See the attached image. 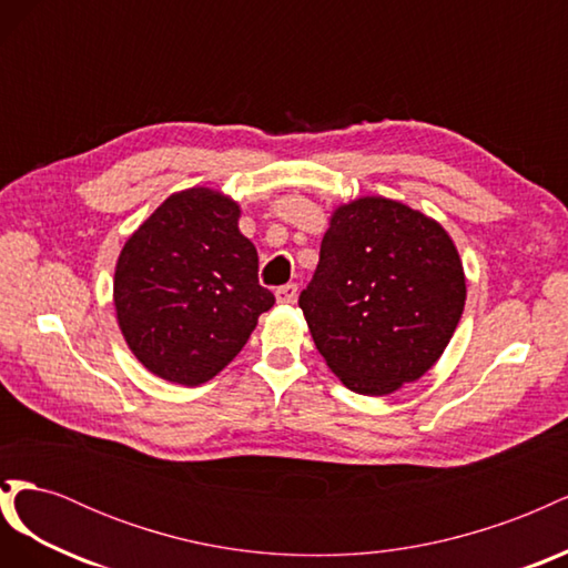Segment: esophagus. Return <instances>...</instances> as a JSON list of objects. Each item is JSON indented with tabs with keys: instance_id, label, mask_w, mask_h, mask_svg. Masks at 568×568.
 Masks as SVG:
<instances>
[{
	"instance_id": "esophagus-1",
	"label": "esophagus",
	"mask_w": 568,
	"mask_h": 568,
	"mask_svg": "<svg viewBox=\"0 0 568 568\" xmlns=\"http://www.w3.org/2000/svg\"><path fill=\"white\" fill-rule=\"evenodd\" d=\"M274 298H277V303H282V305L296 303V298H298V286H296V284H284V286H280L277 291H274Z\"/></svg>"
}]
</instances>
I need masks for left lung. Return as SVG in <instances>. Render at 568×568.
Listing matches in <instances>:
<instances>
[{
    "label": "left lung",
    "instance_id": "left-lung-1",
    "mask_svg": "<svg viewBox=\"0 0 568 568\" xmlns=\"http://www.w3.org/2000/svg\"><path fill=\"white\" fill-rule=\"evenodd\" d=\"M464 301V267L440 222L400 201L359 196L332 213L298 305L343 386L388 395L438 363Z\"/></svg>",
    "mask_w": 568,
    "mask_h": 568
}]
</instances>
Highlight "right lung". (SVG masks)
Wrapping results in <instances>:
<instances>
[{
  "label": "right lung",
  "mask_w": 568,
  "mask_h": 568,
  "mask_svg": "<svg viewBox=\"0 0 568 568\" xmlns=\"http://www.w3.org/2000/svg\"><path fill=\"white\" fill-rule=\"evenodd\" d=\"M242 209L209 186L170 194L125 242L113 277L132 355L170 384L201 386L246 346L274 296L257 284Z\"/></svg>",
  "instance_id": "right-lung-1"
}]
</instances>
